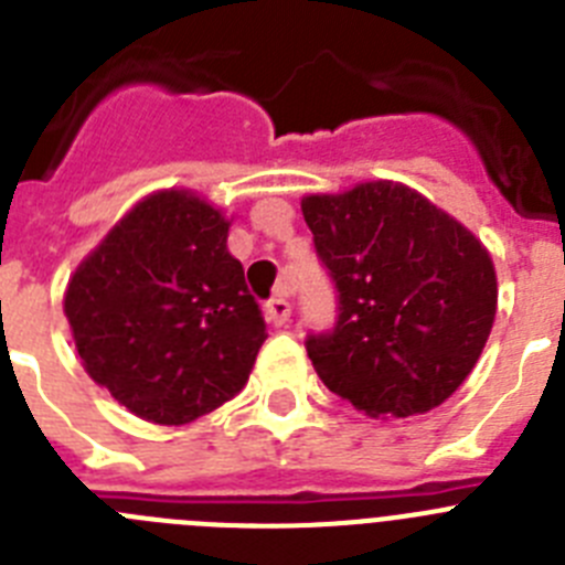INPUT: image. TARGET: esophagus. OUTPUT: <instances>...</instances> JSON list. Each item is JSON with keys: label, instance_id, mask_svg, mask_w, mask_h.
Segmentation results:
<instances>
[{"label": "esophagus", "instance_id": "obj_1", "mask_svg": "<svg viewBox=\"0 0 565 565\" xmlns=\"http://www.w3.org/2000/svg\"><path fill=\"white\" fill-rule=\"evenodd\" d=\"M266 317L274 326H286L291 319V302H288V288H282V294H277L274 299L266 302Z\"/></svg>", "mask_w": 565, "mask_h": 565}]
</instances>
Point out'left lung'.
Returning <instances> with one entry per match:
<instances>
[{
  "instance_id": "1",
  "label": "left lung",
  "mask_w": 565,
  "mask_h": 565,
  "mask_svg": "<svg viewBox=\"0 0 565 565\" xmlns=\"http://www.w3.org/2000/svg\"><path fill=\"white\" fill-rule=\"evenodd\" d=\"M302 214L339 291V322L308 337L331 393L371 418L430 413L472 373L498 308L487 246L396 181L306 194Z\"/></svg>"
}]
</instances>
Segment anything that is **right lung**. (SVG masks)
Instances as JSON below:
<instances>
[{
  "label": "right lung",
  "mask_w": 565,
  "mask_h": 565,
  "mask_svg": "<svg viewBox=\"0 0 565 565\" xmlns=\"http://www.w3.org/2000/svg\"><path fill=\"white\" fill-rule=\"evenodd\" d=\"M228 226L192 189H161L70 277L64 317L84 371L143 422L181 427L217 411L266 342Z\"/></svg>",
  "instance_id": "right-lung-1"
}]
</instances>
